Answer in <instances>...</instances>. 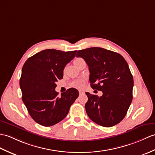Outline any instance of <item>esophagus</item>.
<instances>
[{
  "label": "esophagus",
  "instance_id": "esophagus-1",
  "mask_svg": "<svg viewBox=\"0 0 155 155\" xmlns=\"http://www.w3.org/2000/svg\"><path fill=\"white\" fill-rule=\"evenodd\" d=\"M78 92H79V94H80V95H82V94H84V92L82 91H79Z\"/></svg>",
  "mask_w": 155,
  "mask_h": 155
}]
</instances>
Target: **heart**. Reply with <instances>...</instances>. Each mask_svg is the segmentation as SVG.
I'll list each match as a JSON object with an SVG mask.
<instances>
[{
	"label": "heart",
	"instance_id": "b5f03b06",
	"mask_svg": "<svg viewBox=\"0 0 155 155\" xmlns=\"http://www.w3.org/2000/svg\"><path fill=\"white\" fill-rule=\"evenodd\" d=\"M82 60H83V59H82L81 58H78V59H77L76 60H75L74 62L75 65H77V64L79 62H80V61H81ZM84 84H85V83H84V81L78 80V81H76L73 82V83H72L71 86H73V87L76 88H82V87H84Z\"/></svg>",
	"mask_w": 155,
	"mask_h": 155
}]
</instances>
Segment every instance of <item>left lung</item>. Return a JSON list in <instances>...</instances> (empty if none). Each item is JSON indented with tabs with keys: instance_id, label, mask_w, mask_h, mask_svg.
Segmentation results:
<instances>
[{
	"instance_id": "obj_1",
	"label": "left lung",
	"mask_w": 155,
	"mask_h": 155,
	"mask_svg": "<svg viewBox=\"0 0 155 155\" xmlns=\"http://www.w3.org/2000/svg\"><path fill=\"white\" fill-rule=\"evenodd\" d=\"M76 57L88 64L91 87L103 92L100 97L86 92L85 109L89 118L106 127L119 124L133 99L134 78L127 61L120 54L101 48L79 50Z\"/></svg>"
}]
</instances>
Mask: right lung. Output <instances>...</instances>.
Wrapping results in <instances>:
<instances>
[{
    "label": "right lung",
    "mask_w": 155,
    "mask_h": 155,
    "mask_svg": "<svg viewBox=\"0 0 155 155\" xmlns=\"http://www.w3.org/2000/svg\"><path fill=\"white\" fill-rule=\"evenodd\" d=\"M77 51L45 49L28 58L21 69L20 86L22 101L32 119L43 126L49 127L67 116L78 91L71 88L58 96L55 91L63 70Z\"/></svg>",
    "instance_id": "add662e5"
}]
</instances>
